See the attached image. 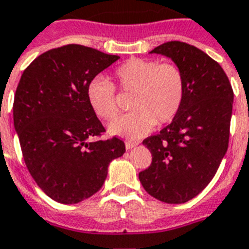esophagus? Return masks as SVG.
Masks as SVG:
<instances>
[{
    "instance_id": "34e87169",
    "label": "esophagus",
    "mask_w": 249,
    "mask_h": 249,
    "mask_svg": "<svg viewBox=\"0 0 249 249\" xmlns=\"http://www.w3.org/2000/svg\"><path fill=\"white\" fill-rule=\"evenodd\" d=\"M136 144H138L136 142H130V140H128V142H126V149H131V148H134Z\"/></svg>"
}]
</instances>
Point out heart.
Masks as SVG:
<instances>
[{
	"label": "heart",
	"instance_id": "1",
	"mask_svg": "<svg viewBox=\"0 0 249 249\" xmlns=\"http://www.w3.org/2000/svg\"><path fill=\"white\" fill-rule=\"evenodd\" d=\"M114 78L119 89L132 93L130 107L134 111L114 119L109 124L111 134L128 139L142 138L156 123H170L182 109L186 78L175 63L131 58L115 69ZM87 98L101 119L110 121L118 114L115 86L103 76H96L88 83Z\"/></svg>",
	"mask_w": 249,
	"mask_h": 249
}]
</instances>
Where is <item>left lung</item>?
<instances>
[{
    "instance_id": "1",
    "label": "left lung",
    "mask_w": 249,
    "mask_h": 249,
    "mask_svg": "<svg viewBox=\"0 0 249 249\" xmlns=\"http://www.w3.org/2000/svg\"><path fill=\"white\" fill-rule=\"evenodd\" d=\"M151 53L166 55L182 69L186 97L170 124L144 139L152 163L139 179L160 201L183 204L209 184L226 153L234 92L219 63L196 46L167 41Z\"/></svg>"
}]
</instances>
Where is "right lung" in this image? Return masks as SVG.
<instances>
[{
  "label": "right lung",
  "instance_id": "right-lung-1",
  "mask_svg": "<svg viewBox=\"0 0 249 249\" xmlns=\"http://www.w3.org/2000/svg\"><path fill=\"white\" fill-rule=\"evenodd\" d=\"M118 58L69 44L38 55L20 76L13 113L23 160L57 203L76 204L96 194L109 163L126 152L117 136L100 139L105 128L87 98L88 83Z\"/></svg>",
  "mask_w": 249,
  "mask_h": 249
}]
</instances>
